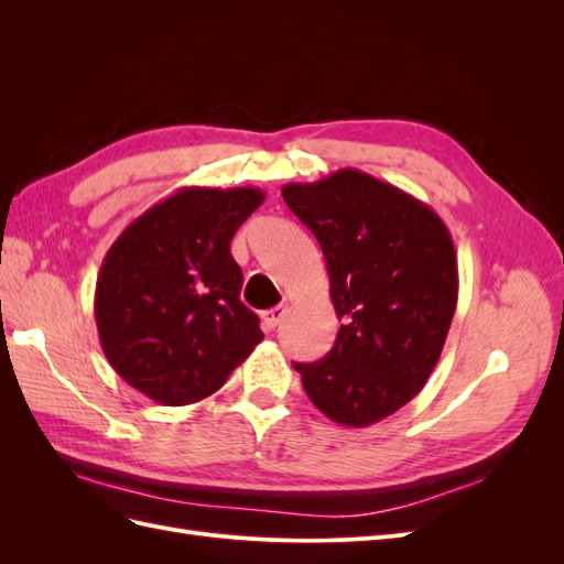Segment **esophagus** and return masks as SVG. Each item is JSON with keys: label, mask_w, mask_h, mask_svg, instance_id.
I'll return each mask as SVG.
<instances>
[{"label": "esophagus", "mask_w": 564, "mask_h": 564, "mask_svg": "<svg viewBox=\"0 0 564 564\" xmlns=\"http://www.w3.org/2000/svg\"><path fill=\"white\" fill-rule=\"evenodd\" d=\"M282 317H284V308H280V305H278V308H270V311H263L261 313V324H263V329H275L278 327V324L282 322Z\"/></svg>", "instance_id": "34e87169"}]
</instances>
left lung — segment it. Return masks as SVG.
<instances>
[{
    "mask_svg": "<svg viewBox=\"0 0 564 564\" xmlns=\"http://www.w3.org/2000/svg\"><path fill=\"white\" fill-rule=\"evenodd\" d=\"M282 197L317 237L340 319L334 348L294 367L324 416L367 429L416 398L440 360L458 299L452 235L429 204L357 169L286 183Z\"/></svg>",
    "mask_w": 564,
    "mask_h": 564,
    "instance_id": "left-lung-1",
    "label": "left lung"
}]
</instances>
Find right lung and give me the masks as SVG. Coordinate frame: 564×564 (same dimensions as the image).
Masks as SVG:
<instances>
[{"label": "right lung", "mask_w": 564, "mask_h": 564, "mask_svg": "<svg viewBox=\"0 0 564 564\" xmlns=\"http://www.w3.org/2000/svg\"><path fill=\"white\" fill-rule=\"evenodd\" d=\"M263 199L259 187H181L108 249L94 299L100 348L150 400L209 398L263 340L230 253L232 235Z\"/></svg>", "instance_id": "obj_1"}]
</instances>
